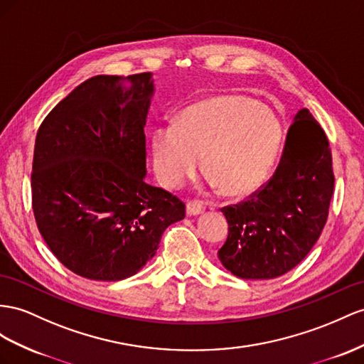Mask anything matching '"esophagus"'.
<instances>
[{
	"label": "esophagus",
	"mask_w": 364,
	"mask_h": 364,
	"mask_svg": "<svg viewBox=\"0 0 364 364\" xmlns=\"http://www.w3.org/2000/svg\"><path fill=\"white\" fill-rule=\"evenodd\" d=\"M186 212H188V215H200L204 212V204L198 200H189L186 204Z\"/></svg>",
	"instance_id": "obj_1"
}]
</instances>
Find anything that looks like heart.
Returning <instances> with one entry per match:
<instances>
[{
    "label": "heart",
    "mask_w": 364,
    "mask_h": 364,
    "mask_svg": "<svg viewBox=\"0 0 364 364\" xmlns=\"http://www.w3.org/2000/svg\"><path fill=\"white\" fill-rule=\"evenodd\" d=\"M282 123L272 110L240 95H218L186 107L178 121L152 134V161L166 188L197 172L201 156L213 189L240 195L259 186L275 161Z\"/></svg>",
    "instance_id": "b5f03b06"
}]
</instances>
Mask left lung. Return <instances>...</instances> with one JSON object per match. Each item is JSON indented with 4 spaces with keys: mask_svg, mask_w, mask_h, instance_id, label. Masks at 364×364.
Segmentation results:
<instances>
[{
    "mask_svg": "<svg viewBox=\"0 0 364 364\" xmlns=\"http://www.w3.org/2000/svg\"><path fill=\"white\" fill-rule=\"evenodd\" d=\"M333 181L328 136L309 110H298L274 175L246 201L221 209L229 223L223 266L269 279L301 263L328 220Z\"/></svg>",
    "mask_w": 364,
    "mask_h": 364,
    "instance_id": "1",
    "label": "left lung"
}]
</instances>
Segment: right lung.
Segmentation results:
<instances>
[{"instance_id":"1","label":"right lung","mask_w":364,"mask_h":364,"mask_svg":"<svg viewBox=\"0 0 364 364\" xmlns=\"http://www.w3.org/2000/svg\"><path fill=\"white\" fill-rule=\"evenodd\" d=\"M151 72L81 82L44 118L35 139L32 209L52 254L97 282L135 275L186 204L147 184L144 124Z\"/></svg>"}]
</instances>
